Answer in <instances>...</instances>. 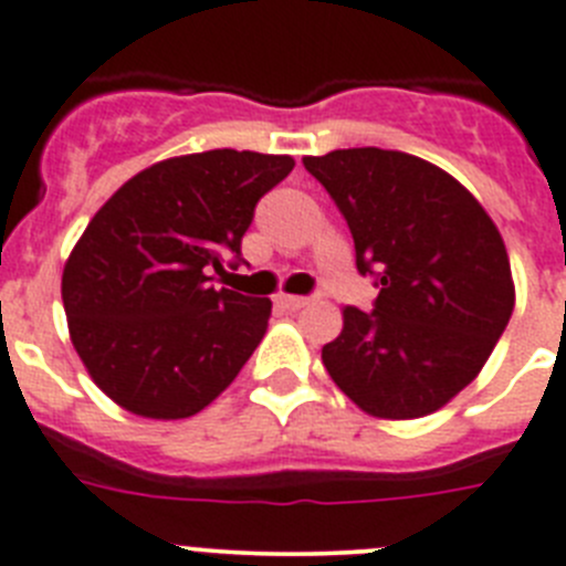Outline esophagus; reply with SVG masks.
Wrapping results in <instances>:
<instances>
[{"mask_svg":"<svg viewBox=\"0 0 566 566\" xmlns=\"http://www.w3.org/2000/svg\"><path fill=\"white\" fill-rule=\"evenodd\" d=\"M276 304L282 310H302L307 307L310 298H304V295H276Z\"/></svg>","mask_w":566,"mask_h":566,"instance_id":"34e87169","label":"esophagus"}]
</instances>
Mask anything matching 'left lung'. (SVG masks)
Returning <instances> with one entry per match:
<instances>
[{
    "label": "left lung",
    "mask_w": 566,
    "mask_h": 566,
    "mask_svg": "<svg viewBox=\"0 0 566 566\" xmlns=\"http://www.w3.org/2000/svg\"><path fill=\"white\" fill-rule=\"evenodd\" d=\"M355 239L375 310H344L321 360L366 415L411 420L442 409L491 358L511 321L505 242L465 186L406 151L304 157Z\"/></svg>",
    "instance_id": "1"
}]
</instances>
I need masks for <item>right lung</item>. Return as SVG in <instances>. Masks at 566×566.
<instances>
[{"mask_svg": "<svg viewBox=\"0 0 566 566\" xmlns=\"http://www.w3.org/2000/svg\"><path fill=\"white\" fill-rule=\"evenodd\" d=\"M290 155L211 149L160 160L101 206L75 242L61 298L98 389L126 411L182 420L222 395L262 340L271 298L213 287L242 262L253 208Z\"/></svg>", "mask_w": 566, "mask_h": 566, "instance_id": "add662e5", "label": "right lung"}]
</instances>
